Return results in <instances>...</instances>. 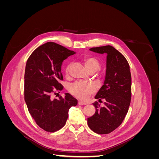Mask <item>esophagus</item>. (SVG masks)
<instances>
[{
	"label": "esophagus",
	"instance_id": "esophagus-1",
	"mask_svg": "<svg viewBox=\"0 0 159 159\" xmlns=\"http://www.w3.org/2000/svg\"><path fill=\"white\" fill-rule=\"evenodd\" d=\"M78 104L79 105H86V103H83V102H80V101H79L78 103Z\"/></svg>",
	"mask_w": 159,
	"mask_h": 159
}]
</instances>
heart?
Here are the masks:
<instances>
[{"instance_id":"b5f03b06","label":"heart","mask_w":159,"mask_h":159,"mask_svg":"<svg viewBox=\"0 0 159 159\" xmlns=\"http://www.w3.org/2000/svg\"><path fill=\"white\" fill-rule=\"evenodd\" d=\"M82 61L86 69L89 72H94L98 70L101 66L99 60L93 56H84L82 57ZM70 65H68L65 69V75L66 77L70 76ZM69 91L77 98L85 101L95 92V88L90 84L77 81L70 86Z\"/></svg>"}]
</instances>
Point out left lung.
<instances>
[{
  "label": "left lung",
  "mask_w": 159,
  "mask_h": 159,
  "mask_svg": "<svg viewBox=\"0 0 159 159\" xmlns=\"http://www.w3.org/2000/svg\"><path fill=\"white\" fill-rule=\"evenodd\" d=\"M91 51L107 56L104 84L95 99H104V106L96 102L95 113L88 119V125L98 134H109L121 125L128 112L131 99V74L125 57L111 46L91 48Z\"/></svg>",
  "instance_id": "left-lung-1"
}]
</instances>
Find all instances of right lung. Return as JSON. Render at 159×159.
Instances as JSON below:
<instances>
[{
    "label": "right lung",
    "instance_id": "obj_1",
    "mask_svg": "<svg viewBox=\"0 0 159 159\" xmlns=\"http://www.w3.org/2000/svg\"><path fill=\"white\" fill-rule=\"evenodd\" d=\"M75 52L54 42H47L34 51L26 62L25 74V100L36 123L47 132L54 133L63 127L68 111L78 100L70 93L53 99L56 91L63 89L60 81L62 61Z\"/></svg>",
    "mask_w": 159,
    "mask_h": 159
}]
</instances>
